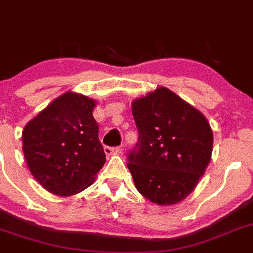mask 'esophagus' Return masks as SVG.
<instances>
[{
    "label": "esophagus",
    "instance_id": "1",
    "mask_svg": "<svg viewBox=\"0 0 253 253\" xmlns=\"http://www.w3.org/2000/svg\"><path fill=\"white\" fill-rule=\"evenodd\" d=\"M122 150H123V148H122V147H108V146H106V147H105V153L107 156L119 155V153H122Z\"/></svg>",
    "mask_w": 253,
    "mask_h": 253
}]
</instances>
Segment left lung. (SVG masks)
I'll return each instance as SVG.
<instances>
[{
  "mask_svg": "<svg viewBox=\"0 0 253 253\" xmlns=\"http://www.w3.org/2000/svg\"><path fill=\"white\" fill-rule=\"evenodd\" d=\"M139 141L127 155L137 191L153 204L169 206L191 194L213 151L206 117L173 91L156 88L132 102Z\"/></svg>",
  "mask_w": 253,
  "mask_h": 253,
  "instance_id": "8db88e82",
  "label": "left lung"
}]
</instances>
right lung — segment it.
Wrapping results in <instances>:
<instances>
[{
  "label": "right lung",
  "mask_w": 253,
  "mask_h": 253,
  "mask_svg": "<svg viewBox=\"0 0 253 253\" xmlns=\"http://www.w3.org/2000/svg\"><path fill=\"white\" fill-rule=\"evenodd\" d=\"M96 102L66 92L25 126L23 152L31 175L58 196H72L90 186L106 162L92 116Z\"/></svg>",
  "instance_id": "right-lung-1"
}]
</instances>
